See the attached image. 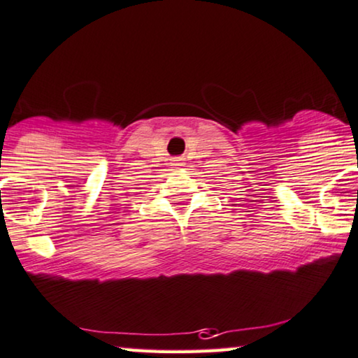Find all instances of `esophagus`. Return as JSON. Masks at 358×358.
<instances>
[{
	"label": "esophagus",
	"mask_w": 358,
	"mask_h": 358,
	"mask_svg": "<svg viewBox=\"0 0 358 358\" xmlns=\"http://www.w3.org/2000/svg\"><path fill=\"white\" fill-rule=\"evenodd\" d=\"M173 165H175V166H182V165H185V159H182V157H175V159H173Z\"/></svg>",
	"instance_id": "obj_1"
}]
</instances>
